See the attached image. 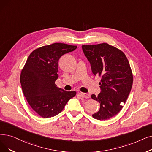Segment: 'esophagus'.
<instances>
[{
  "mask_svg": "<svg viewBox=\"0 0 152 152\" xmlns=\"http://www.w3.org/2000/svg\"><path fill=\"white\" fill-rule=\"evenodd\" d=\"M78 95L80 96L82 98H89L90 97V95L89 94H87V93H84V92H79L78 93Z\"/></svg>",
  "mask_w": 152,
  "mask_h": 152,
  "instance_id": "obj_1",
  "label": "esophagus"
}]
</instances>
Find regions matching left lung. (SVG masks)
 <instances>
[{
  "mask_svg": "<svg viewBox=\"0 0 152 152\" xmlns=\"http://www.w3.org/2000/svg\"><path fill=\"white\" fill-rule=\"evenodd\" d=\"M92 73L101 76V92L91 98L100 103V109L92 115L100 121L117 115L127 99L133 84L129 62L124 53L107 43L83 45Z\"/></svg>",
  "mask_w": 152,
  "mask_h": 152,
  "instance_id": "left-lung-1",
  "label": "left lung"
}]
</instances>
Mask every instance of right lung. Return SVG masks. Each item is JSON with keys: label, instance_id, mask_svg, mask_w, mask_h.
<instances>
[{"label": "right lung", "instance_id": "add662e5", "mask_svg": "<svg viewBox=\"0 0 152 152\" xmlns=\"http://www.w3.org/2000/svg\"><path fill=\"white\" fill-rule=\"evenodd\" d=\"M77 46L55 43L33 51L20 74L23 94L36 113L43 118L54 117L63 110L76 92L58 88V65L60 57Z\"/></svg>", "mask_w": 152, "mask_h": 152}]
</instances>
